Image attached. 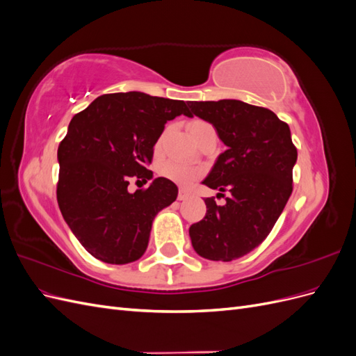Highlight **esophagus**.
Returning a JSON list of instances; mask_svg holds the SVG:
<instances>
[{
    "label": "esophagus",
    "mask_w": 356,
    "mask_h": 356,
    "mask_svg": "<svg viewBox=\"0 0 356 356\" xmlns=\"http://www.w3.org/2000/svg\"><path fill=\"white\" fill-rule=\"evenodd\" d=\"M190 197V193L188 191H186V190H179L178 191V200H187Z\"/></svg>",
    "instance_id": "34e87169"
}]
</instances>
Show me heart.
<instances>
[{"label":"heart","mask_w":356,"mask_h":356,"mask_svg":"<svg viewBox=\"0 0 356 356\" xmlns=\"http://www.w3.org/2000/svg\"><path fill=\"white\" fill-rule=\"evenodd\" d=\"M209 123L203 122V120H193L188 126L190 131H195V129H199L202 126H207ZM159 174L168 178L169 181L175 182L178 186L182 187H188L195 182L200 175H202V169L197 166H190L187 163H182V161L177 160H168L165 163H161L159 168Z\"/></svg>","instance_id":"heart-1"}]
</instances>
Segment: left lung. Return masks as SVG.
I'll use <instances>...</instances> for the list:
<instances>
[{"label":"left lung","instance_id":"1","mask_svg":"<svg viewBox=\"0 0 356 356\" xmlns=\"http://www.w3.org/2000/svg\"><path fill=\"white\" fill-rule=\"evenodd\" d=\"M209 122L227 149L203 184L229 193L222 207L207 197V215L190 227L195 251L212 261H232L251 252L272 232L293 193L297 148L289 126L277 115L236 99L188 102Z\"/></svg>","mask_w":356,"mask_h":356}]
</instances>
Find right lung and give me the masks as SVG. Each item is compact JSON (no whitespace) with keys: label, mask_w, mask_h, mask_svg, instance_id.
<instances>
[{"label":"right lung","mask_w":356,"mask_h":356,"mask_svg":"<svg viewBox=\"0 0 356 356\" xmlns=\"http://www.w3.org/2000/svg\"><path fill=\"white\" fill-rule=\"evenodd\" d=\"M181 114L190 117L184 101L127 92L99 96L70 122L58 148V203L75 238L98 260L141 258L157 212L175 202L178 187L166 178L135 193L127 186L153 178L147 169L153 147L166 122Z\"/></svg>","instance_id":"right-lung-1"}]
</instances>
